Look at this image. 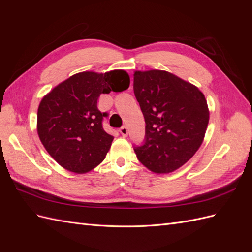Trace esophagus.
Masks as SVG:
<instances>
[{
    "label": "esophagus",
    "mask_w": 252,
    "mask_h": 252,
    "mask_svg": "<svg viewBox=\"0 0 252 252\" xmlns=\"http://www.w3.org/2000/svg\"><path fill=\"white\" fill-rule=\"evenodd\" d=\"M120 132L123 136H127L128 135V128L126 126H122L120 128Z\"/></svg>",
    "instance_id": "34e87169"
}]
</instances>
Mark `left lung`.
<instances>
[{"label": "left lung", "mask_w": 252, "mask_h": 252, "mask_svg": "<svg viewBox=\"0 0 252 252\" xmlns=\"http://www.w3.org/2000/svg\"><path fill=\"white\" fill-rule=\"evenodd\" d=\"M133 91L145 119V138L133 146L151 171L168 173L184 165L202 145L209 121L204 94L164 70L135 71Z\"/></svg>", "instance_id": "8db88e82"}]
</instances>
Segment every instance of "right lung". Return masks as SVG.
<instances>
[{
	"label": "right lung",
	"mask_w": 252,
	"mask_h": 252,
	"mask_svg": "<svg viewBox=\"0 0 252 252\" xmlns=\"http://www.w3.org/2000/svg\"><path fill=\"white\" fill-rule=\"evenodd\" d=\"M130 84L124 70L73 74L45 95L37 109V133L48 154L65 169L84 173L105 158L113 136L103 128L108 116L97 108L101 94Z\"/></svg>",
	"instance_id": "obj_1"
}]
</instances>
